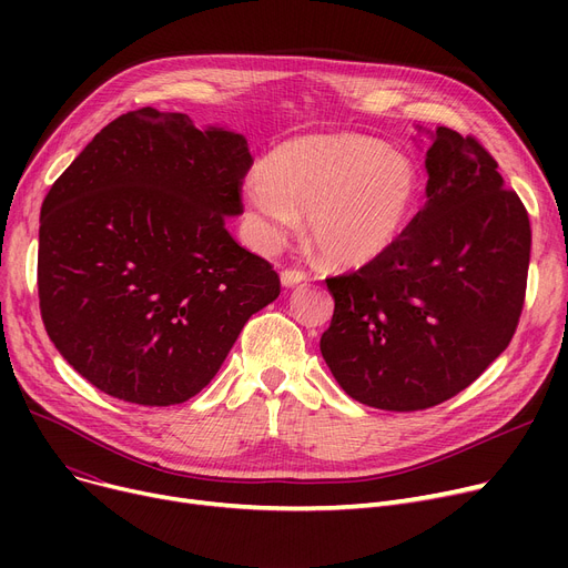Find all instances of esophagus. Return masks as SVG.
Returning a JSON list of instances; mask_svg holds the SVG:
<instances>
[{
	"instance_id": "1",
	"label": "esophagus",
	"mask_w": 568,
	"mask_h": 568,
	"mask_svg": "<svg viewBox=\"0 0 568 568\" xmlns=\"http://www.w3.org/2000/svg\"><path fill=\"white\" fill-rule=\"evenodd\" d=\"M304 281H308V274L304 272V268H285V272L281 274V283L285 287H294Z\"/></svg>"
}]
</instances>
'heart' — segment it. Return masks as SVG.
<instances>
[{
  "label": "heart",
  "mask_w": 568,
  "mask_h": 568,
  "mask_svg": "<svg viewBox=\"0 0 568 568\" xmlns=\"http://www.w3.org/2000/svg\"><path fill=\"white\" fill-rule=\"evenodd\" d=\"M244 204L264 248H276L306 214L308 239L336 266H364L389 253L422 195L416 163L384 142L304 135L276 146L264 172L244 182Z\"/></svg>",
  "instance_id": "b5f03b06"
}]
</instances>
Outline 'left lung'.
<instances>
[{"mask_svg":"<svg viewBox=\"0 0 568 568\" xmlns=\"http://www.w3.org/2000/svg\"><path fill=\"white\" fill-rule=\"evenodd\" d=\"M426 170L428 202L396 246L326 278L324 362L349 398L389 412L467 389L509 347L527 290L529 216L488 149L439 126Z\"/></svg>","mask_w":568,"mask_h":568,"instance_id":"obj_1","label":"left lung"}]
</instances>
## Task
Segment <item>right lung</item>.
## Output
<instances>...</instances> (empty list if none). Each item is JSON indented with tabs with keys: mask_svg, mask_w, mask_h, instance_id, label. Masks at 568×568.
<instances>
[{
	"mask_svg": "<svg viewBox=\"0 0 568 568\" xmlns=\"http://www.w3.org/2000/svg\"><path fill=\"white\" fill-rule=\"evenodd\" d=\"M246 138L189 114L116 116L41 206L39 306L59 354L103 394L168 407L200 394L253 313L281 294L234 242Z\"/></svg>",
	"mask_w": 568,
	"mask_h": 568,
	"instance_id": "1",
	"label": "right lung"
}]
</instances>
